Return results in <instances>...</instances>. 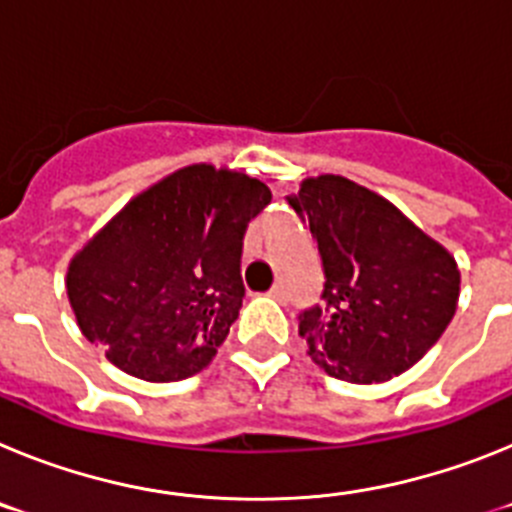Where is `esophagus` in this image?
<instances>
[{
    "label": "esophagus",
    "mask_w": 512,
    "mask_h": 512,
    "mask_svg": "<svg viewBox=\"0 0 512 512\" xmlns=\"http://www.w3.org/2000/svg\"><path fill=\"white\" fill-rule=\"evenodd\" d=\"M269 297H274L277 302H284V300H287V292H284L282 284H274V287L269 289Z\"/></svg>",
    "instance_id": "obj_1"
}]
</instances>
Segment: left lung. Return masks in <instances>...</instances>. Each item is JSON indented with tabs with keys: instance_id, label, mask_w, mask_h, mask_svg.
<instances>
[{
	"instance_id": "left-lung-1",
	"label": "left lung",
	"mask_w": 512,
	"mask_h": 512,
	"mask_svg": "<svg viewBox=\"0 0 512 512\" xmlns=\"http://www.w3.org/2000/svg\"><path fill=\"white\" fill-rule=\"evenodd\" d=\"M325 269L323 305L300 315L307 354L330 377L379 384L418 364L459 305L456 259L382 194L320 174L289 197Z\"/></svg>"
}]
</instances>
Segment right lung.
Here are the masks:
<instances>
[{"mask_svg": "<svg viewBox=\"0 0 512 512\" xmlns=\"http://www.w3.org/2000/svg\"><path fill=\"white\" fill-rule=\"evenodd\" d=\"M271 202L246 171L192 164L135 194L74 253L66 295L87 341L130 377L202 372L241 310V251Z\"/></svg>", "mask_w": 512, "mask_h": 512, "instance_id": "obj_1", "label": "right lung"}]
</instances>
